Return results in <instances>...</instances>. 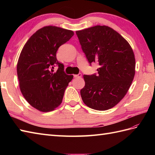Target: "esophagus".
<instances>
[{"instance_id":"esophagus-1","label":"esophagus","mask_w":155,"mask_h":155,"mask_svg":"<svg viewBox=\"0 0 155 155\" xmlns=\"http://www.w3.org/2000/svg\"><path fill=\"white\" fill-rule=\"evenodd\" d=\"M81 76H82L81 73H79L78 74H74V78H80V77H81Z\"/></svg>"}]
</instances>
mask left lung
<instances>
[{
  "instance_id": "8db88e82",
  "label": "left lung",
  "mask_w": 155,
  "mask_h": 155,
  "mask_svg": "<svg viewBox=\"0 0 155 155\" xmlns=\"http://www.w3.org/2000/svg\"><path fill=\"white\" fill-rule=\"evenodd\" d=\"M76 34L90 64H99L97 74L84 75L82 99L93 109H110L123 99L133 81L135 58L133 49L119 33L107 26L97 25Z\"/></svg>"
}]
</instances>
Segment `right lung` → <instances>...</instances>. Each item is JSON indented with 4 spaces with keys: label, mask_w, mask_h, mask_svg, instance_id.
<instances>
[{
    "label": "right lung",
    "mask_w": 155,
    "mask_h": 155,
    "mask_svg": "<svg viewBox=\"0 0 155 155\" xmlns=\"http://www.w3.org/2000/svg\"><path fill=\"white\" fill-rule=\"evenodd\" d=\"M73 35L72 31L47 26L32 35L22 48L17 63L20 89L38 110L49 112L58 107L73 78V75L65 73L64 64L56 57L58 48Z\"/></svg>",
    "instance_id": "1"
}]
</instances>
